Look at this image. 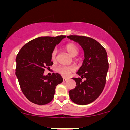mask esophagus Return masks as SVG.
<instances>
[{
    "label": "esophagus",
    "instance_id": "34e87169",
    "mask_svg": "<svg viewBox=\"0 0 130 130\" xmlns=\"http://www.w3.org/2000/svg\"><path fill=\"white\" fill-rule=\"evenodd\" d=\"M68 79H69V78H63V82H66V81Z\"/></svg>",
    "mask_w": 130,
    "mask_h": 130
}]
</instances>
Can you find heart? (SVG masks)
<instances>
[{"label":"heart","mask_w":130,"mask_h":130,"mask_svg":"<svg viewBox=\"0 0 130 130\" xmlns=\"http://www.w3.org/2000/svg\"><path fill=\"white\" fill-rule=\"evenodd\" d=\"M64 49L67 52L72 56V57H75L78 55V52H79V50L78 48L73 44L72 43H67L64 46ZM57 52L56 50H54L53 52H52L51 54V60L53 62H55L57 60ZM75 70V67L73 65H70V66H59L57 67V72L60 75H61L63 77H68L70 75V73L73 72Z\"/></svg>","instance_id":"b5f03b06"}]
</instances>
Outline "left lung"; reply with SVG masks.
Wrapping results in <instances>:
<instances>
[{"instance_id":"8db88e82","label":"left lung","mask_w":130,"mask_h":130,"mask_svg":"<svg viewBox=\"0 0 130 130\" xmlns=\"http://www.w3.org/2000/svg\"><path fill=\"white\" fill-rule=\"evenodd\" d=\"M68 38L78 43L84 52V60L77 73L81 78H72L76 87L69 91L70 99L75 104L86 105L100 95L105 86L109 69L105 48L94 39L84 36L70 35Z\"/></svg>"}]
</instances>
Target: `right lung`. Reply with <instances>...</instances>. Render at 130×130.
I'll return each instance as SVG.
<instances>
[{"mask_svg":"<svg viewBox=\"0 0 130 130\" xmlns=\"http://www.w3.org/2000/svg\"><path fill=\"white\" fill-rule=\"evenodd\" d=\"M65 37H38L26 43L17 55L15 75L22 92L32 103L44 105L52 101L56 87L63 82L59 73L49 77L43 73L53 65L51 54L55 46Z\"/></svg>","mask_w":130,"mask_h":130,"instance_id":"1","label":"right lung"}]
</instances>
